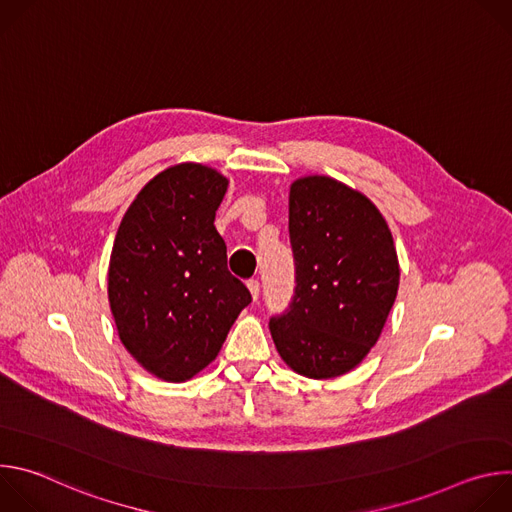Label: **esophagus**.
<instances>
[{"instance_id":"1","label":"esophagus","mask_w":512,"mask_h":512,"mask_svg":"<svg viewBox=\"0 0 512 512\" xmlns=\"http://www.w3.org/2000/svg\"><path fill=\"white\" fill-rule=\"evenodd\" d=\"M247 287H249V291H251L253 300L257 302V298H259V279H249V281H247Z\"/></svg>"}]
</instances>
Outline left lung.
<instances>
[{
  "label": "left lung",
  "instance_id": "obj_1",
  "mask_svg": "<svg viewBox=\"0 0 512 512\" xmlns=\"http://www.w3.org/2000/svg\"><path fill=\"white\" fill-rule=\"evenodd\" d=\"M294 298L269 330L287 367L334 379L377 344L399 287L393 235L379 208L328 176L289 188Z\"/></svg>",
  "mask_w": 512,
  "mask_h": 512
}]
</instances>
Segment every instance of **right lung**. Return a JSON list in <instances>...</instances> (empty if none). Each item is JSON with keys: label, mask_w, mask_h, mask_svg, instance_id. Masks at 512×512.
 I'll list each match as a JSON object with an SVG mask.
<instances>
[{"label": "right lung", "mask_w": 512, "mask_h": 512, "mask_svg": "<svg viewBox=\"0 0 512 512\" xmlns=\"http://www.w3.org/2000/svg\"><path fill=\"white\" fill-rule=\"evenodd\" d=\"M227 186L202 164L168 168L141 188L115 235L109 304L119 338L164 381L200 373L251 304L214 227Z\"/></svg>", "instance_id": "obj_1"}]
</instances>
